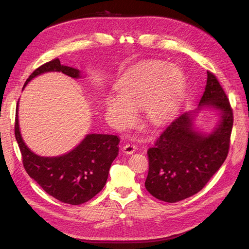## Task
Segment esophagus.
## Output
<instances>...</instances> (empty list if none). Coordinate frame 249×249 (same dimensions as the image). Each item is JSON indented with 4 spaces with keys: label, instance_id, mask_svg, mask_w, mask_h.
Returning <instances> with one entry per match:
<instances>
[{
    "label": "esophagus",
    "instance_id": "obj_1",
    "mask_svg": "<svg viewBox=\"0 0 249 249\" xmlns=\"http://www.w3.org/2000/svg\"><path fill=\"white\" fill-rule=\"evenodd\" d=\"M136 148H137V146L134 145V144H125L123 147V150H124V154L131 155V154H133L135 152V150H136Z\"/></svg>",
    "mask_w": 249,
    "mask_h": 249
}]
</instances>
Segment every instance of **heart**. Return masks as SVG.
<instances>
[{
    "mask_svg": "<svg viewBox=\"0 0 249 249\" xmlns=\"http://www.w3.org/2000/svg\"><path fill=\"white\" fill-rule=\"evenodd\" d=\"M118 95L105 99V108L119 124L130 123L133 109L142 108L147 122L163 124L175 114L185 94V79L178 67L159 62L143 64L119 82Z\"/></svg>",
    "mask_w": 249,
    "mask_h": 249,
    "instance_id": "heart-1",
    "label": "heart"
}]
</instances>
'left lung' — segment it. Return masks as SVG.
Instances as JSON below:
<instances>
[{"label":"left lung","instance_id":"left-lung-1","mask_svg":"<svg viewBox=\"0 0 249 249\" xmlns=\"http://www.w3.org/2000/svg\"><path fill=\"white\" fill-rule=\"evenodd\" d=\"M208 72L198 110L220 111V122L209 135L193 129V113L178 116L147 150L146 190L154 197L177 202L199 192L220 168L229 154L233 123L230 101L215 74Z\"/></svg>","mask_w":249,"mask_h":249}]
</instances>
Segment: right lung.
Wrapping results in <instances>:
<instances>
[{
    "instance_id": "1",
    "label": "right lung",
    "mask_w": 249,
    "mask_h": 249,
    "mask_svg": "<svg viewBox=\"0 0 249 249\" xmlns=\"http://www.w3.org/2000/svg\"><path fill=\"white\" fill-rule=\"evenodd\" d=\"M48 71H61L71 78H80V71L53 59L36 69L27 79L25 85L36 76ZM16 113V139L28 175L42 189L56 199L81 205L94 197L106 185L112 162L118 155L120 139L115 135L88 134L80 144L70 153L60 157H40L28 148L21 138Z\"/></svg>"
}]
</instances>
